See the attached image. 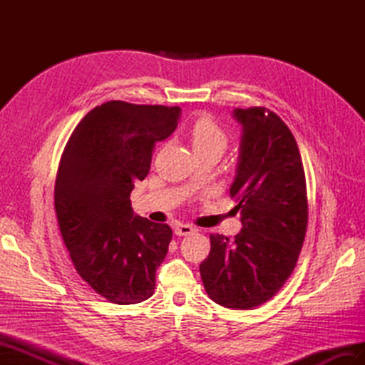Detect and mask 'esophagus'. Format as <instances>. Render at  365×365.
<instances>
[{"label":"esophagus","mask_w":365,"mask_h":365,"mask_svg":"<svg viewBox=\"0 0 365 365\" xmlns=\"http://www.w3.org/2000/svg\"><path fill=\"white\" fill-rule=\"evenodd\" d=\"M195 228L192 225H187V224H176L175 225V235L176 236H189L195 233Z\"/></svg>","instance_id":"34e87169"}]
</instances>
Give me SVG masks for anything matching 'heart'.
<instances>
[{
	"label": "heart",
	"instance_id": "heart-1",
	"mask_svg": "<svg viewBox=\"0 0 365 365\" xmlns=\"http://www.w3.org/2000/svg\"><path fill=\"white\" fill-rule=\"evenodd\" d=\"M189 135L197 157L205 155V153L210 152H216L222 155L228 146L227 132L212 117L207 115L196 118L193 121L189 129Z\"/></svg>",
	"mask_w": 365,
	"mask_h": 365
}]
</instances>
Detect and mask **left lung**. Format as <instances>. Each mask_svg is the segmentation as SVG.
Here are the masks:
<instances>
[{"label": "left lung", "mask_w": 365, "mask_h": 365, "mask_svg": "<svg viewBox=\"0 0 365 365\" xmlns=\"http://www.w3.org/2000/svg\"><path fill=\"white\" fill-rule=\"evenodd\" d=\"M242 125L230 196L239 202L242 230L233 240L210 235L201 263L204 288L228 309L268 302L289 279L304 242L307 196L297 141L284 121L262 106L235 109Z\"/></svg>", "instance_id": "left-lung-1"}]
</instances>
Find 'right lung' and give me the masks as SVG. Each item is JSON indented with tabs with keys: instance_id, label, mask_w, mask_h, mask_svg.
Returning <instances> with one entry per match:
<instances>
[{
	"instance_id": "obj_1",
	"label": "right lung",
	"mask_w": 365,
	"mask_h": 365,
	"mask_svg": "<svg viewBox=\"0 0 365 365\" xmlns=\"http://www.w3.org/2000/svg\"><path fill=\"white\" fill-rule=\"evenodd\" d=\"M180 115V106L106 102L81 120L63 149L54 185L63 244L82 280L111 303H141L155 289L172 228L134 215L129 195Z\"/></svg>"
}]
</instances>
